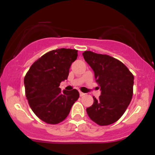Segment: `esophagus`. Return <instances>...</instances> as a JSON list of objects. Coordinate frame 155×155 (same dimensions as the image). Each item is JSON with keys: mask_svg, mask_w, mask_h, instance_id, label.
<instances>
[{"mask_svg": "<svg viewBox=\"0 0 155 155\" xmlns=\"http://www.w3.org/2000/svg\"><path fill=\"white\" fill-rule=\"evenodd\" d=\"M79 95H80V96H81H81H84V95L85 94L84 93V92H79Z\"/></svg>", "mask_w": 155, "mask_h": 155, "instance_id": "1", "label": "esophagus"}]
</instances>
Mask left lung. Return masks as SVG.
I'll list each match as a JSON object with an SVG mask.
<instances>
[{
  "label": "left lung",
  "instance_id": "1",
  "mask_svg": "<svg viewBox=\"0 0 155 155\" xmlns=\"http://www.w3.org/2000/svg\"><path fill=\"white\" fill-rule=\"evenodd\" d=\"M85 61L95 74L101 87L98 99L87 108L91 120L99 125H108L123 115L133 97L134 76L120 60L91 51L83 52Z\"/></svg>",
  "mask_w": 155,
  "mask_h": 155
}]
</instances>
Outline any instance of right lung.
<instances>
[{"instance_id": "1", "label": "right lung", "mask_w": 155, "mask_h": 155, "mask_svg": "<svg viewBox=\"0 0 155 155\" xmlns=\"http://www.w3.org/2000/svg\"><path fill=\"white\" fill-rule=\"evenodd\" d=\"M78 51L61 49L46 53L37 60L24 79L25 95L35 114L48 124H58L68 115L79 93L59 87L68 79L69 69L77 58Z\"/></svg>"}]
</instances>
